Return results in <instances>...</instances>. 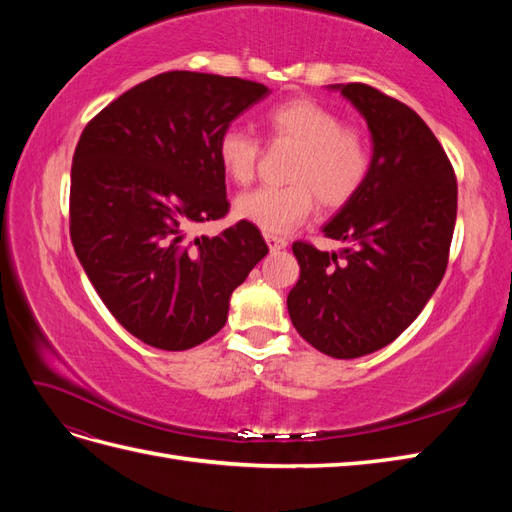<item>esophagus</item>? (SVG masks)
Segmentation results:
<instances>
[{
	"label": "esophagus",
	"instance_id": "esophagus-1",
	"mask_svg": "<svg viewBox=\"0 0 512 512\" xmlns=\"http://www.w3.org/2000/svg\"><path fill=\"white\" fill-rule=\"evenodd\" d=\"M265 241L269 245V250L275 252V250H284V247L288 245L286 237H280V235H273V232H265Z\"/></svg>",
	"mask_w": 512,
	"mask_h": 512
}]
</instances>
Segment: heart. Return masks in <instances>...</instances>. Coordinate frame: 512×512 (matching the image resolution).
I'll return each mask as SVG.
<instances>
[{"mask_svg": "<svg viewBox=\"0 0 512 512\" xmlns=\"http://www.w3.org/2000/svg\"><path fill=\"white\" fill-rule=\"evenodd\" d=\"M271 143L294 147L280 188H260L237 198L241 220L265 232H286L309 218L316 200L335 211L361 192L371 170V149L361 130L344 126L342 117L312 98H290L262 115ZM262 145L241 126H226L218 138V160L239 185L252 183Z\"/></svg>", "mask_w": 512, "mask_h": 512, "instance_id": "heart-1", "label": "heart"}]
</instances>
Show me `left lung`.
Wrapping results in <instances>:
<instances>
[{
    "label": "left lung",
    "mask_w": 512,
    "mask_h": 512,
    "mask_svg": "<svg viewBox=\"0 0 512 512\" xmlns=\"http://www.w3.org/2000/svg\"><path fill=\"white\" fill-rule=\"evenodd\" d=\"M374 141L361 192L322 228L346 241L320 252L294 241L299 282L288 292L294 329L316 350L356 359L404 333L442 282L457 220L451 160L410 106L363 83L337 85Z\"/></svg>",
    "instance_id": "1"
}]
</instances>
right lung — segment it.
Returning <instances> with one entry per match:
<instances>
[{"label": "right lung", "instance_id": "obj_1", "mask_svg": "<svg viewBox=\"0 0 512 512\" xmlns=\"http://www.w3.org/2000/svg\"><path fill=\"white\" fill-rule=\"evenodd\" d=\"M269 87L173 70L128 89L91 119L74 149L70 237L108 312L160 350L218 333L230 294L267 256L252 222L190 232L230 209L220 132Z\"/></svg>", "mask_w": 512, "mask_h": 512}]
</instances>
